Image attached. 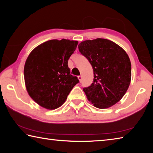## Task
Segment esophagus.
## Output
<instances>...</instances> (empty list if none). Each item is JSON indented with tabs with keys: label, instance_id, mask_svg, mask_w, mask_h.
<instances>
[{
	"label": "esophagus",
	"instance_id": "obj_1",
	"mask_svg": "<svg viewBox=\"0 0 153 153\" xmlns=\"http://www.w3.org/2000/svg\"><path fill=\"white\" fill-rule=\"evenodd\" d=\"M77 78H78V79L79 80V82H82V77L81 76H77Z\"/></svg>",
	"mask_w": 153,
	"mask_h": 153
}]
</instances>
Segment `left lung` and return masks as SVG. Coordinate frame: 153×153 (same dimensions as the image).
<instances>
[{
  "label": "left lung",
  "mask_w": 153,
  "mask_h": 153,
  "mask_svg": "<svg viewBox=\"0 0 153 153\" xmlns=\"http://www.w3.org/2000/svg\"><path fill=\"white\" fill-rule=\"evenodd\" d=\"M79 51L94 71L93 83L83 88L94 107L106 108L116 104L128 90L131 81V62L117 44L103 38L79 43Z\"/></svg>",
  "instance_id": "obj_1"
}]
</instances>
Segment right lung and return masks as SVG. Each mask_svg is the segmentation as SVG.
I'll list each match as a JSON object with an SVG mask.
<instances>
[{
  "label": "right lung",
  "instance_id": "add662e5",
  "mask_svg": "<svg viewBox=\"0 0 153 153\" xmlns=\"http://www.w3.org/2000/svg\"><path fill=\"white\" fill-rule=\"evenodd\" d=\"M78 42L51 40L31 52L24 66L27 91L34 101L47 109L63 104L79 79L72 76L68 60Z\"/></svg>",
  "mask_w": 153,
  "mask_h": 153
}]
</instances>
